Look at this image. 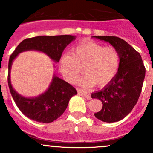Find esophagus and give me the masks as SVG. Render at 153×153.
<instances>
[{"mask_svg":"<svg viewBox=\"0 0 153 153\" xmlns=\"http://www.w3.org/2000/svg\"><path fill=\"white\" fill-rule=\"evenodd\" d=\"M77 92H78V94L84 97L86 100H91V96H90V93H89L87 91H86V90H77Z\"/></svg>","mask_w":153,"mask_h":153,"instance_id":"obj_1","label":"esophagus"}]
</instances>
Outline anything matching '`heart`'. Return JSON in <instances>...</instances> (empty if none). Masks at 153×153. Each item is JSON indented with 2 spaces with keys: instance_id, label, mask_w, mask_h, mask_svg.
<instances>
[{
  "instance_id": "obj_1",
  "label": "heart",
  "mask_w": 153,
  "mask_h": 153,
  "mask_svg": "<svg viewBox=\"0 0 153 153\" xmlns=\"http://www.w3.org/2000/svg\"><path fill=\"white\" fill-rule=\"evenodd\" d=\"M59 67L63 77L74 83L83 74L86 75L79 80V84L100 87L109 84L120 67V55L113 47H104L95 42H85L72 51L71 54L61 57Z\"/></svg>"
}]
</instances>
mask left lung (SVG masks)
Masks as SVG:
<instances>
[{"label":"left lung","instance_id":"left-lung-1","mask_svg":"<svg viewBox=\"0 0 153 153\" xmlns=\"http://www.w3.org/2000/svg\"><path fill=\"white\" fill-rule=\"evenodd\" d=\"M109 42L120 55V67L113 80L102 90L92 93V98L102 102L95 117L106 123L125 118L136 106L143 88L146 68L140 54L126 41L114 36H93Z\"/></svg>","mask_w":153,"mask_h":153}]
</instances>
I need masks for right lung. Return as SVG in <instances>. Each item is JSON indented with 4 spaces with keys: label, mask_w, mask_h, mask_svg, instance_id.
<instances>
[{
    "label": "right lung",
    "mask_w": 153,
    "mask_h": 153,
    "mask_svg": "<svg viewBox=\"0 0 153 153\" xmlns=\"http://www.w3.org/2000/svg\"><path fill=\"white\" fill-rule=\"evenodd\" d=\"M75 38L76 36L72 35L38 36L27 38L20 43L10 55L8 63V86L17 106L29 119L44 123L53 122L64 113L70 98L77 94V91L72 85L54 75L45 93L34 98L23 97L13 90L10 83L12 62L20 53L31 50L45 53L53 60L59 62L63 50Z\"/></svg>",
    "instance_id": "obj_1"
}]
</instances>
